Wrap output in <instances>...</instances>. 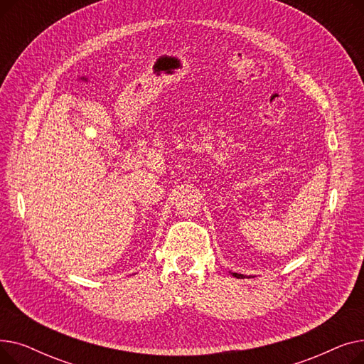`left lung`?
<instances>
[{
    "label": "left lung",
    "instance_id": "left-lung-1",
    "mask_svg": "<svg viewBox=\"0 0 364 364\" xmlns=\"http://www.w3.org/2000/svg\"><path fill=\"white\" fill-rule=\"evenodd\" d=\"M232 274H233L235 277H237V279H243V277H245L243 274H239V273H232Z\"/></svg>",
    "mask_w": 364,
    "mask_h": 364
}]
</instances>
